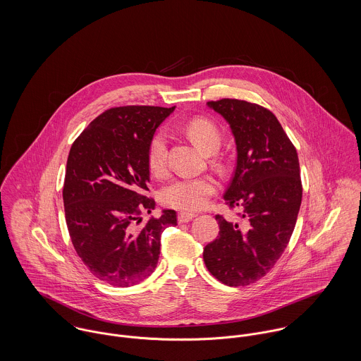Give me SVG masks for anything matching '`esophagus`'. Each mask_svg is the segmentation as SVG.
Returning a JSON list of instances; mask_svg holds the SVG:
<instances>
[{
    "label": "esophagus",
    "instance_id": "obj_1",
    "mask_svg": "<svg viewBox=\"0 0 361 361\" xmlns=\"http://www.w3.org/2000/svg\"><path fill=\"white\" fill-rule=\"evenodd\" d=\"M193 218H196V214H192V212H180V214L178 215V221H179V224L190 222Z\"/></svg>",
    "mask_w": 361,
    "mask_h": 361
}]
</instances>
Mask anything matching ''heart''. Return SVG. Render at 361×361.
Wrapping results in <instances>:
<instances>
[{
  "label": "heart",
  "mask_w": 361,
  "mask_h": 361,
  "mask_svg": "<svg viewBox=\"0 0 361 361\" xmlns=\"http://www.w3.org/2000/svg\"><path fill=\"white\" fill-rule=\"evenodd\" d=\"M188 136L206 154H214L221 146V133L208 119L197 118L186 126ZM147 162L150 171L162 176L166 172V136L158 132L150 142ZM216 183L211 176L179 178L166 185L161 192V200L165 206L180 211H195L206 204L215 192Z\"/></svg>",
  "instance_id": "b5f03b06"
}]
</instances>
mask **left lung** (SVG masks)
<instances>
[{
    "label": "left lung",
    "instance_id": "8db88e82",
    "mask_svg": "<svg viewBox=\"0 0 361 361\" xmlns=\"http://www.w3.org/2000/svg\"><path fill=\"white\" fill-rule=\"evenodd\" d=\"M231 128L236 168L224 200L242 209L243 224L216 215L218 238L207 245L208 271L229 286L262 278L282 256L302 204L300 166L295 146L276 116L257 104L208 102Z\"/></svg>",
    "mask_w": 361,
    "mask_h": 361
}]
</instances>
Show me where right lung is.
Segmentation results:
<instances>
[{
	"mask_svg": "<svg viewBox=\"0 0 361 361\" xmlns=\"http://www.w3.org/2000/svg\"><path fill=\"white\" fill-rule=\"evenodd\" d=\"M175 106L128 105L99 115L75 140L66 161L63 206L78 256L104 282L128 288L154 272L161 233L176 225V211L162 209L142 226V212L155 202L149 146L157 128Z\"/></svg>",
	"mask_w": 361,
	"mask_h": 361,
	"instance_id": "add662e5",
	"label": "right lung"
}]
</instances>
